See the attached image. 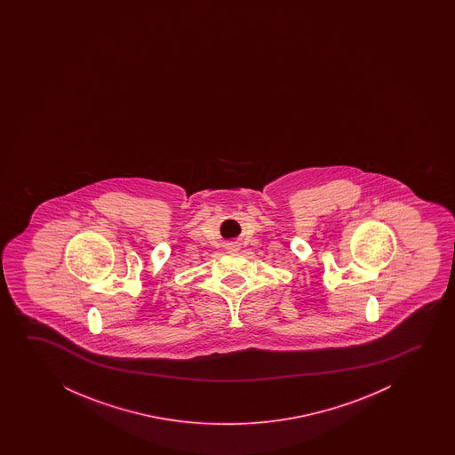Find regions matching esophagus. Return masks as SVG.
Listing matches in <instances>:
<instances>
[{
	"mask_svg": "<svg viewBox=\"0 0 455 455\" xmlns=\"http://www.w3.org/2000/svg\"><path fill=\"white\" fill-rule=\"evenodd\" d=\"M231 245H233V250H236V249H237V247H239V245H237V243H231Z\"/></svg>",
	"mask_w": 455,
	"mask_h": 455,
	"instance_id": "1",
	"label": "esophagus"
}]
</instances>
